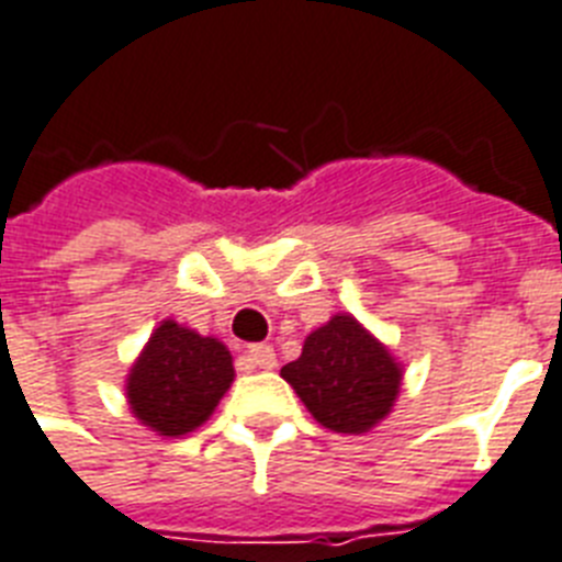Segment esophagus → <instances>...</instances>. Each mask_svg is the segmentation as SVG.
<instances>
[{"instance_id": "34e87169", "label": "esophagus", "mask_w": 562, "mask_h": 562, "mask_svg": "<svg viewBox=\"0 0 562 562\" xmlns=\"http://www.w3.org/2000/svg\"><path fill=\"white\" fill-rule=\"evenodd\" d=\"M245 360H248L250 367H257V369H273V367H277V355H273L271 346H266V344L248 346V349H245Z\"/></svg>"}]
</instances>
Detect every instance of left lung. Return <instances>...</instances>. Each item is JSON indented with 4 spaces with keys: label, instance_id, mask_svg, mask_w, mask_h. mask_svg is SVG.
I'll return each mask as SVG.
<instances>
[{
    "label": "left lung",
    "instance_id": "1",
    "mask_svg": "<svg viewBox=\"0 0 562 562\" xmlns=\"http://www.w3.org/2000/svg\"><path fill=\"white\" fill-rule=\"evenodd\" d=\"M280 375L323 427L355 436L384 422L401 390V363L352 314H335L305 337L303 355Z\"/></svg>",
    "mask_w": 562,
    "mask_h": 562
}]
</instances>
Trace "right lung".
Listing matches in <instances>:
<instances>
[{
	"instance_id": "add662e5",
	"label": "right lung",
	"mask_w": 562,
	"mask_h": 562,
	"mask_svg": "<svg viewBox=\"0 0 562 562\" xmlns=\"http://www.w3.org/2000/svg\"><path fill=\"white\" fill-rule=\"evenodd\" d=\"M231 384L234 358L222 340L164 321L132 363L126 398L144 427L158 436H187L207 422Z\"/></svg>"
}]
</instances>
